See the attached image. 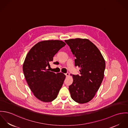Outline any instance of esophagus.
Here are the masks:
<instances>
[{"mask_svg":"<svg viewBox=\"0 0 128 128\" xmlns=\"http://www.w3.org/2000/svg\"><path fill=\"white\" fill-rule=\"evenodd\" d=\"M65 75H66V77H68V76H69L70 74L68 73H66L65 74Z\"/></svg>","mask_w":128,"mask_h":128,"instance_id":"esophagus-1","label":"esophagus"}]
</instances>
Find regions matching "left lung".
Returning <instances> with one entry per match:
<instances>
[{"mask_svg": "<svg viewBox=\"0 0 128 128\" xmlns=\"http://www.w3.org/2000/svg\"><path fill=\"white\" fill-rule=\"evenodd\" d=\"M74 56L75 66L80 75H72L73 83L69 91L73 100L79 104L88 102L94 98L104 77L105 60L96 46L87 39L66 40Z\"/></svg>", "mask_w": 128, "mask_h": 128, "instance_id": "1", "label": "left lung"}]
</instances>
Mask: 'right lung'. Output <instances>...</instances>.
I'll list each match as a JSON object with an SVG mask.
<instances>
[{
  "mask_svg": "<svg viewBox=\"0 0 128 128\" xmlns=\"http://www.w3.org/2000/svg\"><path fill=\"white\" fill-rule=\"evenodd\" d=\"M66 44L61 40H44L34 46L27 54L22 70L28 85L35 96L48 102L57 97L66 75L50 72L47 68L56 53Z\"/></svg>",
  "mask_w": 128,
  "mask_h": 128,
  "instance_id": "right-lung-1",
  "label": "right lung"
}]
</instances>
